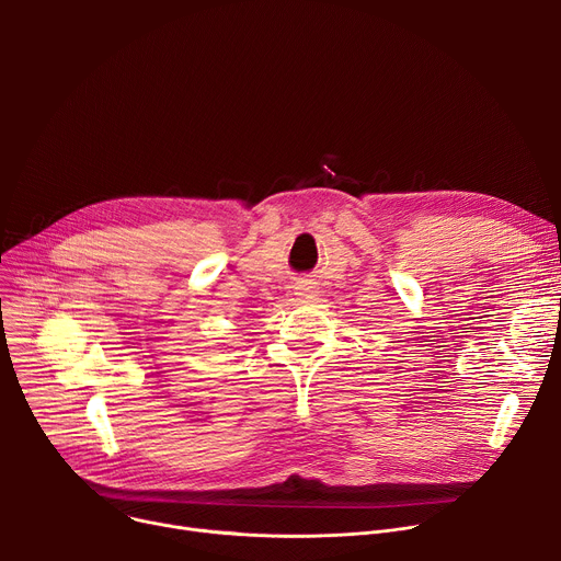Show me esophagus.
Instances as JSON below:
<instances>
[{
    "label": "esophagus",
    "mask_w": 561,
    "mask_h": 561,
    "mask_svg": "<svg viewBox=\"0 0 561 561\" xmlns=\"http://www.w3.org/2000/svg\"><path fill=\"white\" fill-rule=\"evenodd\" d=\"M296 296H298L300 300H314V298H317V285H312V283L298 285V287H296Z\"/></svg>",
    "instance_id": "1"
}]
</instances>
